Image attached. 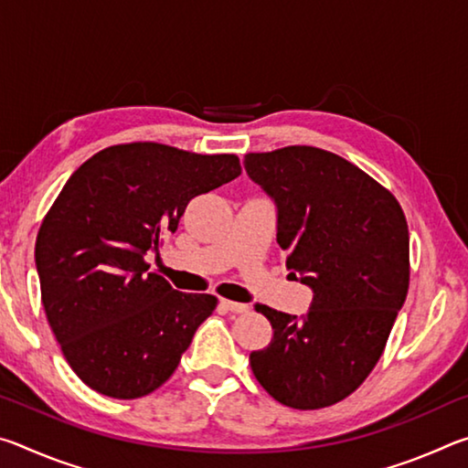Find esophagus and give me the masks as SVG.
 Masks as SVG:
<instances>
[{"label":"esophagus","instance_id":"obj_1","mask_svg":"<svg viewBox=\"0 0 468 468\" xmlns=\"http://www.w3.org/2000/svg\"><path fill=\"white\" fill-rule=\"evenodd\" d=\"M220 305H223L225 310L233 312V314H245V312H250V305H248V303H237V301H229V299H220Z\"/></svg>","mask_w":468,"mask_h":468}]
</instances>
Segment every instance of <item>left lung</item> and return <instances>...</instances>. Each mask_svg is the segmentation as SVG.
Segmentation results:
<instances>
[{
    "label": "left lung",
    "instance_id": "left-lung-1",
    "mask_svg": "<svg viewBox=\"0 0 468 468\" xmlns=\"http://www.w3.org/2000/svg\"><path fill=\"white\" fill-rule=\"evenodd\" d=\"M245 171L276 204L287 268L314 291L310 312L256 305L272 340L250 355L274 400L312 410L357 390L382 357L409 291V227L386 187L314 146L245 154Z\"/></svg>",
    "mask_w": 468,
    "mask_h": 468
}]
</instances>
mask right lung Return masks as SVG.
Here are the masks:
<instances>
[{
	"mask_svg": "<svg viewBox=\"0 0 468 468\" xmlns=\"http://www.w3.org/2000/svg\"><path fill=\"white\" fill-rule=\"evenodd\" d=\"M239 176L235 154L132 142L90 156L63 186L35 262L63 357L92 390L140 399L177 369L217 297L176 291L146 258L177 231L192 197Z\"/></svg>",
	"mask_w": 468,
	"mask_h": 468,
	"instance_id": "obj_1",
	"label": "right lung"
}]
</instances>
